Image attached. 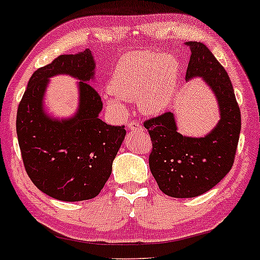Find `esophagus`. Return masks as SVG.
Here are the masks:
<instances>
[{"label":"esophagus","mask_w":260,"mask_h":260,"mask_svg":"<svg viewBox=\"0 0 260 260\" xmlns=\"http://www.w3.org/2000/svg\"><path fill=\"white\" fill-rule=\"evenodd\" d=\"M128 127H129L131 131H139V129H142V126H140L139 123H137V122H131V123L128 124Z\"/></svg>","instance_id":"1"}]
</instances>
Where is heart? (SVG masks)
I'll list each match as a JSON object with an SVG mask.
<instances>
[{"label":"heart","instance_id":"1","mask_svg":"<svg viewBox=\"0 0 260 260\" xmlns=\"http://www.w3.org/2000/svg\"><path fill=\"white\" fill-rule=\"evenodd\" d=\"M180 79V63L168 53L132 52L122 57L109 83L112 95H106L110 111L123 113V101H138L145 115H157L168 110L175 99Z\"/></svg>","mask_w":260,"mask_h":260}]
</instances>
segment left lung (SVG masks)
I'll list each match as a JSON object with an SVG mask.
<instances>
[{
  "label": "left lung",
  "mask_w": 260,
  "mask_h": 260,
  "mask_svg": "<svg viewBox=\"0 0 260 260\" xmlns=\"http://www.w3.org/2000/svg\"><path fill=\"white\" fill-rule=\"evenodd\" d=\"M186 45L192 52L186 80L203 79L217 101L220 120L204 137L181 134L172 112L144 122L153 142L149 168L160 189L174 198H193L215 187L232 168L241 132V111L228 72L204 44Z\"/></svg>",
  "instance_id": "1"
}]
</instances>
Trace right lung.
Masks as SVG:
<instances>
[{"label": "right lung", "mask_w": 260, "mask_h": 260, "mask_svg": "<svg viewBox=\"0 0 260 260\" xmlns=\"http://www.w3.org/2000/svg\"><path fill=\"white\" fill-rule=\"evenodd\" d=\"M90 50L61 55L32 73L17 111V136L26 174L41 192L62 202L95 198L105 186L121 148L124 126L99 118L103 101L89 83L95 78ZM63 74L79 80L73 116L53 118L44 110L49 78Z\"/></svg>", "instance_id": "right-lung-1"}]
</instances>
